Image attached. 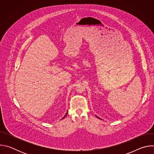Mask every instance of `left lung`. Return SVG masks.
<instances>
[{
    "mask_svg": "<svg viewBox=\"0 0 154 154\" xmlns=\"http://www.w3.org/2000/svg\"><path fill=\"white\" fill-rule=\"evenodd\" d=\"M96 117H97V118H99V117H98V116H96Z\"/></svg>",
    "mask_w": 154,
    "mask_h": 154,
    "instance_id": "obj_1",
    "label": "left lung"
}]
</instances>
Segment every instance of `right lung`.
I'll list each match as a JSON object with an SVG mask.
<instances>
[{
    "mask_svg": "<svg viewBox=\"0 0 154 154\" xmlns=\"http://www.w3.org/2000/svg\"><path fill=\"white\" fill-rule=\"evenodd\" d=\"M67 114H68V112H67V113H66V115H65V116H64V117H63V118H62V119H63V118H65V117H66V115H67Z\"/></svg>",
    "mask_w": 154,
    "mask_h": 154,
    "instance_id": "right-lung-1",
    "label": "right lung"
}]
</instances>
